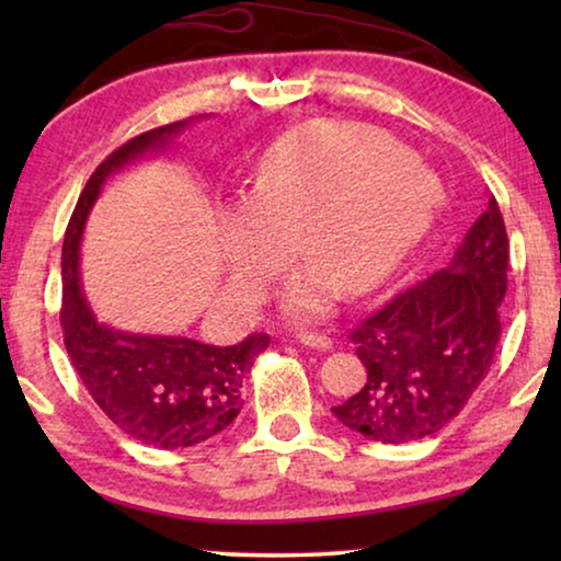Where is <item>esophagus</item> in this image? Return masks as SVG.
I'll use <instances>...</instances> for the list:
<instances>
[{"mask_svg":"<svg viewBox=\"0 0 561 561\" xmlns=\"http://www.w3.org/2000/svg\"><path fill=\"white\" fill-rule=\"evenodd\" d=\"M298 342L304 344V347H311V350H319V352H324V350H329L332 347V340H329L327 334H317V332H301L296 336Z\"/></svg>","mask_w":561,"mask_h":561,"instance_id":"1","label":"esophagus"}]
</instances>
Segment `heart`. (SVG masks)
<instances>
[{"instance_id": "obj_1", "label": "heart", "mask_w": 561, "mask_h": 561, "mask_svg": "<svg viewBox=\"0 0 561 561\" xmlns=\"http://www.w3.org/2000/svg\"><path fill=\"white\" fill-rule=\"evenodd\" d=\"M442 188L405 145L357 122H319L265 158L252 196L229 214L227 267L234 286L260 296L290 260L283 309L313 319L342 296L393 278L432 227Z\"/></svg>"}]
</instances>
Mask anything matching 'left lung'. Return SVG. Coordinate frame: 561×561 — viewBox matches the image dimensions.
<instances>
[{"label":"left lung","instance_id":"1","mask_svg":"<svg viewBox=\"0 0 561 561\" xmlns=\"http://www.w3.org/2000/svg\"><path fill=\"white\" fill-rule=\"evenodd\" d=\"M508 234L495 196L439 273L352 329L365 386L332 413L373 442L405 444L442 432L485 380L501 340Z\"/></svg>","mask_w":561,"mask_h":561}]
</instances>
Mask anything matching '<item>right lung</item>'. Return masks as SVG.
Instances as JSON below:
<instances>
[{"instance_id": "1", "label": "right lung", "mask_w": 561, "mask_h": 561, "mask_svg": "<svg viewBox=\"0 0 561 561\" xmlns=\"http://www.w3.org/2000/svg\"><path fill=\"white\" fill-rule=\"evenodd\" d=\"M194 119L150 129L114 150L91 173L64 237V342L71 365L99 409L133 439L156 449L196 447L225 432L242 409V378L267 334H250L232 347L188 336L133 334L102 324L81 286V237L106 179L145 152H163Z\"/></svg>"}]
</instances>
